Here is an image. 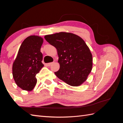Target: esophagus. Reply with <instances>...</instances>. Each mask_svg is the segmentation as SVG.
Instances as JSON below:
<instances>
[{
	"label": "esophagus",
	"mask_w": 123,
	"mask_h": 123,
	"mask_svg": "<svg viewBox=\"0 0 123 123\" xmlns=\"http://www.w3.org/2000/svg\"><path fill=\"white\" fill-rule=\"evenodd\" d=\"M53 63H54V62H51V63H49L47 64V66H49V67H50V66H51V65H52V64H53Z\"/></svg>",
	"instance_id": "obj_1"
}]
</instances>
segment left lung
Masks as SVG:
<instances>
[{"instance_id":"1","label":"left lung","mask_w":123,"mask_h":123,"mask_svg":"<svg viewBox=\"0 0 123 123\" xmlns=\"http://www.w3.org/2000/svg\"><path fill=\"white\" fill-rule=\"evenodd\" d=\"M44 38L57 49L60 69L55 74L70 86L81 85L92 68V54L84 40L74 34L64 32Z\"/></svg>"}]
</instances>
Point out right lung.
<instances>
[{
    "label": "right lung",
    "instance_id": "add662e5",
    "mask_svg": "<svg viewBox=\"0 0 123 123\" xmlns=\"http://www.w3.org/2000/svg\"><path fill=\"white\" fill-rule=\"evenodd\" d=\"M43 38L31 35L23 42L12 64V76L16 85L24 90L32 91L37 83L35 75L44 67L41 48Z\"/></svg>",
    "mask_w": 123,
    "mask_h": 123
}]
</instances>
